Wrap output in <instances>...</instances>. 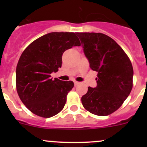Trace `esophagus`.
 <instances>
[{"label": "esophagus", "mask_w": 147, "mask_h": 147, "mask_svg": "<svg viewBox=\"0 0 147 147\" xmlns=\"http://www.w3.org/2000/svg\"><path fill=\"white\" fill-rule=\"evenodd\" d=\"M74 83H75V86L78 85V84H80V82H77V81H74Z\"/></svg>", "instance_id": "1"}]
</instances>
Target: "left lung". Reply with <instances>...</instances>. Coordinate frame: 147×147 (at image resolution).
I'll use <instances>...</instances> for the list:
<instances>
[{
  "instance_id": "left-lung-1",
  "label": "left lung",
  "mask_w": 147,
  "mask_h": 147,
  "mask_svg": "<svg viewBox=\"0 0 147 147\" xmlns=\"http://www.w3.org/2000/svg\"><path fill=\"white\" fill-rule=\"evenodd\" d=\"M90 67L97 72V87H88L83 107L98 116L118 109L129 95L134 75L128 56L110 37L100 32H77Z\"/></svg>"
}]
</instances>
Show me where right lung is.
Returning a JSON list of instances; mask_svg holds the SVG:
<instances>
[{
    "instance_id": "right-lung-1",
    "label": "right lung",
    "mask_w": 147,
    "mask_h": 147,
    "mask_svg": "<svg viewBox=\"0 0 147 147\" xmlns=\"http://www.w3.org/2000/svg\"><path fill=\"white\" fill-rule=\"evenodd\" d=\"M80 45L75 32H53L35 40L23 51L16 67V88L30 112L49 118L63 109L74 83L53 80L50 74L61 67L65 50Z\"/></svg>"
}]
</instances>
